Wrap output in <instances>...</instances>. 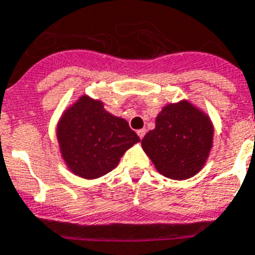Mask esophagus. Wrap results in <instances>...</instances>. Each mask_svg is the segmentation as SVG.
<instances>
[{
    "label": "esophagus",
    "instance_id": "1",
    "mask_svg": "<svg viewBox=\"0 0 255 255\" xmlns=\"http://www.w3.org/2000/svg\"><path fill=\"white\" fill-rule=\"evenodd\" d=\"M145 133H146V129H145V128H142V129H138V131H137V134H138V137H140V138L144 137Z\"/></svg>",
    "mask_w": 255,
    "mask_h": 255
}]
</instances>
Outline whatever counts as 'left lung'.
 <instances>
[{
	"instance_id": "1",
	"label": "left lung",
	"mask_w": 255,
	"mask_h": 255,
	"mask_svg": "<svg viewBox=\"0 0 255 255\" xmlns=\"http://www.w3.org/2000/svg\"><path fill=\"white\" fill-rule=\"evenodd\" d=\"M214 126L209 115L187 100L166 105L155 118V128L141 146L157 171L174 180L198 174L213 147Z\"/></svg>"
}]
</instances>
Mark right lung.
I'll use <instances>...</instances> for the list:
<instances>
[{
    "mask_svg": "<svg viewBox=\"0 0 255 255\" xmlns=\"http://www.w3.org/2000/svg\"><path fill=\"white\" fill-rule=\"evenodd\" d=\"M57 140L68 170L97 179L114 170L123 154L140 141L128 122L104 109V102L83 95L57 123Z\"/></svg>",
    "mask_w": 255,
    "mask_h": 255,
    "instance_id": "add662e5",
    "label": "right lung"
}]
</instances>
